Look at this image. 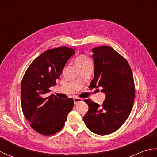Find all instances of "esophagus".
Wrapping results in <instances>:
<instances>
[{
  "label": "esophagus",
  "mask_w": 157,
  "mask_h": 157,
  "mask_svg": "<svg viewBox=\"0 0 157 157\" xmlns=\"http://www.w3.org/2000/svg\"><path fill=\"white\" fill-rule=\"evenodd\" d=\"M73 101H74V104H77V103L82 102V98H80L75 97L74 98H73Z\"/></svg>",
  "instance_id": "1"
}]
</instances>
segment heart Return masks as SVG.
<instances>
[{
	"label": "heart",
	"instance_id": "heart-1",
	"mask_svg": "<svg viewBox=\"0 0 157 157\" xmlns=\"http://www.w3.org/2000/svg\"><path fill=\"white\" fill-rule=\"evenodd\" d=\"M90 59L87 56L85 55H81L75 59V63L76 66H79V65H84V64H85V63L90 62Z\"/></svg>",
	"mask_w": 157,
	"mask_h": 157
}]
</instances>
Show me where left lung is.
<instances>
[{"label":"left lung","instance_id":"obj_1","mask_svg":"<svg viewBox=\"0 0 157 157\" xmlns=\"http://www.w3.org/2000/svg\"><path fill=\"white\" fill-rule=\"evenodd\" d=\"M92 51L94 75L90 88L102 87L106 97L102 105L85 100L89 109L83 119L92 132L107 135L117 130L132 111L135 97L134 77L127 60L112 47L98 46Z\"/></svg>","mask_w":157,"mask_h":157}]
</instances>
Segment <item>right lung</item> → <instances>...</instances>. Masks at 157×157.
Here are the masks:
<instances>
[{
  "instance_id": "add662e5",
  "label": "right lung",
  "mask_w": 157,
  "mask_h": 157,
  "mask_svg": "<svg viewBox=\"0 0 157 157\" xmlns=\"http://www.w3.org/2000/svg\"><path fill=\"white\" fill-rule=\"evenodd\" d=\"M75 51L59 47L46 51L34 59L26 70L21 84V108L36 132L44 136L55 134L65 125L73 107L72 98L47 96L49 88L56 84L67 61Z\"/></svg>"
}]
</instances>
